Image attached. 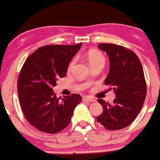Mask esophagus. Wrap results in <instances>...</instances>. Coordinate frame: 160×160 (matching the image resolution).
Instances as JSON below:
<instances>
[{"label":"esophagus","instance_id":"1","mask_svg":"<svg viewBox=\"0 0 160 160\" xmlns=\"http://www.w3.org/2000/svg\"><path fill=\"white\" fill-rule=\"evenodd\" d=\"M83 102H95V98H92V97L89 96H85L83 98Z\"/></svg>","mask_w":160,"mask_h":160}]
</instances>
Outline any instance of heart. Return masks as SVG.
<instances>
[{
    "mask_svg": "<svg viewBox=\"0 0 160 160\" xmlns=\"http://www.w3.org/2000/svg\"><path fill=\"white\" fill-rule=\"evenodd\" d=\"M87 58L89 64H90L91 65H94V64L99 63V62L105 64V57L103 56V54H102L101 52L98 51V50H90V51L88 53ZM75 62H76L75 58L72 60L71 62H70L69 65H68V71H71L72 67L74 66V65H75Z\"/></svg>",
    "mask_w": 160,
    "mask_h": 160,
    "instance_id": "heart-1",
    "label": "heart"
}]
</instances>
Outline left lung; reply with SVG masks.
<instances>
[{"label": "left lung", "mask_w": 160, "mask_h": 160, "mask_svg": "<svg viewBox=\"0 0 160 160\" xmlns=\"http://www.w3.org/2000/svg\"><path fill=\"white\" fill-rule=\"evenodd\" d=\"M98 48L110 58L105 84L114 89L116 98L112 105L98 98L103 112L96 119L108 130H118L130 125L142 109L147 95L144 70L138 57L129 49L110 43H100Z\"/></svg>", "instance_id": "left-lung-1"}]
</instances>
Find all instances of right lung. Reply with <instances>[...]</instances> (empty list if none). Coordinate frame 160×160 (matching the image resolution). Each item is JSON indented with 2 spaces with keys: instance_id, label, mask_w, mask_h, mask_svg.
<instances>
[{
  "instance_id": "obj_1",
  "label": "right lung",
  "mask_w": 160,
  "mask_h": 160,
  "mask_svg": "<svg viewBox=\"0 0 160 160\" xmlns=\"http://www.w3.org/2000/svg\"><path fill=\"white\" fill-rule=\"evenodd\" d=\"M76 45H47L37 49L25 61L18 78V95L23 115L38 131L58 133L71 122L79 94L60 100L53 93L56 80L66 76L68 63L80 50Z\"/></svg>"
}]
</instances>
